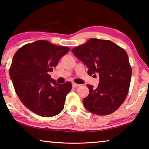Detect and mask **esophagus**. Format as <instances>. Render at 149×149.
<instances>
[{"instance_id":"1","label":"esophagus","mask_w":149,"mask_h":149,"mask_svg":"<svg viewBox=\"0 0 149 149\" xmlns=\"http://www.w3.org/2000/svg\"><path fill=\"white\" fill-rule=\"evenodd\" d=\"M72 86L74 88H77V87H78V86H79V84H75V83H72Z\"/></svg>"}]
</instances>
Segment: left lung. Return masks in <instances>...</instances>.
Returning a JSON list of instances; mask_svg holds the SVG:
<instances>
[{
  "label": "left lung",
  "mask_w": 149,
  "mask_h": 149,
  "mask_svg": "<svg viewBox=\"0 0 149 149\" xmlns=\"http://www.w3.org/2000/svg\"><path fill=\"white\" fill-rule=\"evenodd\" d=\"M72 53L88 68V75H99L96 88L87 85L89 95L84 107L93 114L108 115L125 100L129 90L132 69L125 50L109 40L90 39L74 47Z\"/></svg>",
  "instance_id": "left-lung-1"
}]
</instances>
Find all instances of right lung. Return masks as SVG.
<instances>
[{
    "mask_svg": "<svg viewBox=\"0 0 149 149\" xmlns=\"http://www.w3.org/2000/svg\"><path fill=\"white\" fill-rule=\"evenodd\" d=\"M70 49L39 40L26 44L13 56L9 74L15 92L25 107L39 116H54L63 109L72 84H57L49 73Z\"/></svg>",
    "mask_w": 149,
    "mask_h": 149,
    "instance_id": "right-lung-1",
    "label": "right lung"
}]
</instances>
